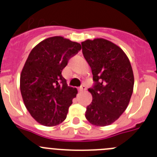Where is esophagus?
Returning <instances> with one entry per match:
<instances>
[{
  "label": "esophagus",
  "mask_w": 157,
  "mask_h": 157,
  "mask_svg": "<svg viewBox=\"0 0 157 157\" xmlns=\"http://www.w3.org/2000/svg\"><path fill=\"white\" fill-rule=\"evenodd\" d=\"M86 90V87L85 85H82V86H80V88H79V91L80 92H83Z\"/></svg>",
  "instance_id": "esophagus-1"
}]
</instances>
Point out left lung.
<instances>
[{"label": "left lung", "mask_w": 157, "mask_h": 157, "mask_svg": "<svg viewBox=\"0 0 157 157\" xmlns=\"http://www.w3.org/2000/svg\"><path fill=\"white\" fill-rule=\"evenodd\" d=\"M81 45L94 81L88 90L93 101L85 116L94 125H109L125 111L132 95L134 80L131 63L122 49L106 39H88Z\"/></svg>", "instance_id": "obj_1"}]
</instances>
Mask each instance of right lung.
Masks as SVG:
<instances>
[{
  "label": "right lung",
  "mask_w": 157,
  "mask_h": 157,
  "mask_svg": "<svg viewBox=\"0 0 157 157\" xmlns=\"http://www.w3.org/2000/svg\"><path fill=\"white\" fill-rule=\"evenodd\" d=\"M80 44L54 36L38 44L20 75V91L26 109L39 124L55 126L67 117L77 90L67 85L61 72Z\"/></svg>",
  "instance_id": "right-lung-1"
}]
</instances>
